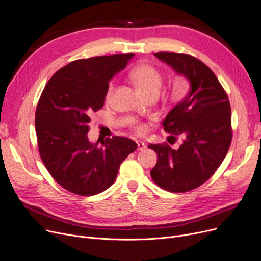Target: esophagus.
I'll return each instance as SVG.
<instances>
[{
    "label": "esophagus",
    "mask_w": 261,
    "mask_h": 261,
    "mask_svg": "<svg viewBox=\"0 0 261 261\" xmlns=\"http://www.w3.org/2000/svg\"><path fill=\"white\" fill-rule=\"evenodd\" d=\"M145 149H147V147H145V144L141 141H137V150L138 151H144Z\"/></svg>",
    "instance_id": "1"
}]
</instances>
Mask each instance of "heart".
<instances>
[{
	"mask_svg": "<svg viewBox=\"0 0 261 261\" xmlns=\"http://www.w3.org/2000/svg\"><path fill=\"white\" fill-rule=\"evenodd\" d=\"M133 82L137 89L142 93L144 96H149L151 94H159L160 89L163 83V77L161 72L156 69L153 65L147 63V62H142L137 66H135L134 69L129 74ZM113 92V83H110L108 86L106 92V99H110ZM137 133H142L143 127L140 125L135 126Z\"/></svg>",
	"mask_w": 261,
	"mask_h": 261,
	"instance_id": "heart-1",
	"label": "heart"
}]
</instances>
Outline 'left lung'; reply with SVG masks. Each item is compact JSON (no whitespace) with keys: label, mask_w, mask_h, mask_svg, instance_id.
I'll use <instances>...</instances> for the list:
<instances>
[{"label":"left lung","mask_w":261,"mask_h":261,"mask_svg":"<svg viewBox=\"0 0 261 261\" xmlns=\"http://www.w3.org/2000/svg\"><path fill=\"white\" fill-rule=\"evenodd\" d=\"M154 56L191 83L187 96L163 121L165 132L183 136L178 150L168 144H150L158 154L151 170L156 185L185 193L209 180L224 161L232 139L230 102L214 72L200 60L176 52Z\"/></svg>","instance_id":"8db88e82"}]
</instances>
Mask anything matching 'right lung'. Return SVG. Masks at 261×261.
Wrapping results in <instances>:
<instances>
[{"mask_svg":"<svg viewBox=\"0 0 261 261\" xmlns=\"http://www.w3.org/2000/svg\"><path fill=\"white\" fill-rule=\"evenodd\" d=\"M134 54L101 56L70 62L52 76L35 112L40 159L62 187L80 196L96 195L111 186L121 163L137 143L114 136L100 147L90 142L93 112L105 102L110 79Z\"/></svg>","mask_w":261,"mask_h":261,"instance_id":"obj_1","label":"right lung"}]
</instances>
